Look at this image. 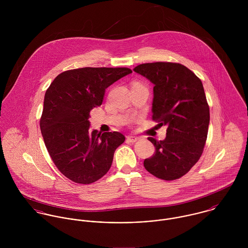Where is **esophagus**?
Wrapping results in <instances>:
<instances>
[{"mask_svg": "<svg viewBox=\"0 0 248 248\" xmlns=\"http://www.w3.org/2000/svg\"><path fill=\"white\" fill-rule=\"evenodd\" d=\"M127 140L129 142H137L138 140H140V138L139 137H136V136H128L127 137Z\"/></svg>", "mask_w": 248, "mask_h": 248, "instance_id": "1", "label": "esophagus"}]
</instances>
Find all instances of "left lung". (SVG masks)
Returning <instances> with one entry per match:
<instances>
[{
    "label": "left lung",
    "instance_id": "1",
    "mask_svg": "<svg viewBox=\"0 0 248 248\" xmlns=\"http://www.w3.org/2000/svg\"><path fill=\"white\" fill-rule=\"evenodd\" d=\"M134 71L154 84L153 119L168 126L165 140L148 138L155 151L144 167L164 180L179 178L198 162L207 139L210 112L202 83L177 63H146Z\"/></svg>",
    "mask_w": 248,
    "mask_h": 248
}]
</instances>
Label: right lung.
Here are the masks:
<instances>
[{
	"label": "right lung",
	"mask_w": 248,
	"mask_h": 248,
	"mask_svg": "<svg viewBox=\"0 0 248 248\" xmlns=\"http://www.w3.org/2000/svg\"><path fill=\"white\" fill-rule=\"evenodd\" d=\"M132 73L127 68H82L60 73L46 92L40 120L47 152L72 181L90 184L106 175L125 137L90 129V111L101 106L105 91Z\"/></svg>",
	"instance_id": "add662e5"
}]
</instances>
